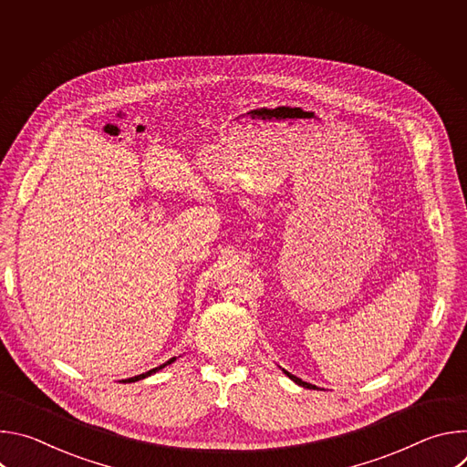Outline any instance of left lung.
Here are the masks:
<instances>
[{"mask_svg":"<svg viewBox=\"0 0 467 467\" xmlns=\"http://www.w3.org/2000/svg\"><path fill=\"white\" fill-rule=\"evenodd\" d=\"M285 373H286V375H288V377H290L294 382H297L299 386H303V388H310V389H316V386H314V384H308V382L301 380L299 377H296V375H292V373H288V371H285Z\"/></svg>","mask_w":467,"mask_h":467,"instance_id":"1","label":"left lung"}]
</instances>
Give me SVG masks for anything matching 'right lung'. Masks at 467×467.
<instances>
[{
    "instance_id": "obj_1",
    "label": "right lung",
    "mask_w": 467,
    "mask_h": 467,
    "mask_svg": "<svg viewBox=\"0 0 467 467\" xmlns=\"http://www.w3.org/2000/svg\"><path fill=\"white\" fill-rule=\"evenodd\" d=\"M175 360V357L173 358H170L168 362H164L162 366H159V368H153V369H150V371H146V373H142V375H137V377H130V379H125V382H135V380H140V379H146V377H150L151 373H155V371H159V369H162L164 366H168V364H171Z\"/></svg>"
}]
</instances>
